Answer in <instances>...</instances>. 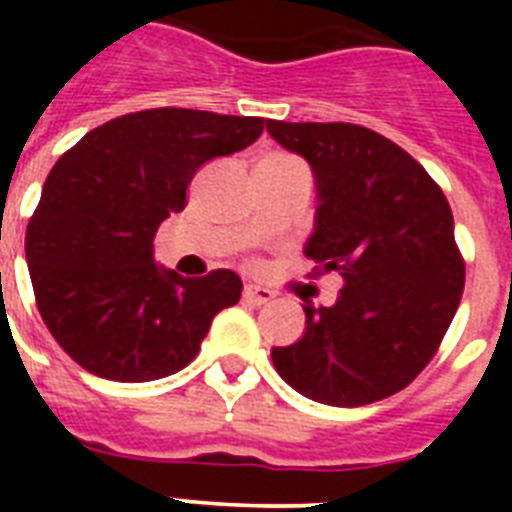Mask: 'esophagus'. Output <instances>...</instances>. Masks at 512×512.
I'll use <instances>...</instances> for the list:
<instances>
[{
	"label": "esophagus",
	"instance_id": "34e87169",
	"mask_svg": "<svg viewBox=\"0 0 512 512\" xmlns=\"http://www.w3.org/2000/svg\"><path fill=\"white\" fill-rule=\"evenodd\" d=\"M243 300L251 302V305H266V302L274 300V295H271L269 289L253 287V284H248V287L243 289Z\"/></svg>",
	"mask_w": 512,
	"mask_h": 512
}]
</instances>
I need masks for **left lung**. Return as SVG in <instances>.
Returning <instances> with one entry per match:
<instances>
[{
  "mask_svg": "<svg viewBox=\"0 0 512 512\" xmlns=\"http://www.w3.org/2000/svg\"><path fill=\"white\" fill-rule=\"evenodd\" d=\"M266 130L315 171L310 277H343L336 305H302L305 336L271 351L274 369L336 408L405 390L436 356L464 292L446 194L408 151L354 122L269 120Z\"/></svg>",
  "mask_w": 512,
  "mask_h": 512,
  "instance_id": "left-lung-1",
  "label": "left lung"
}]
</instances>
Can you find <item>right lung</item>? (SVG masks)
<instances>
[{"instance_id":"add662e5","label":"right lung","mask_w":512,"mask_h":512,"mask_svg":"<svg viewBox=\"0 0 512 512\" xmlns=\"http://www.w3.org/2000/svg\"><path fill=\"white\" fill-rule=\"evenodd\" d=\"M261 133L264 117L158 107L104 122L58 158L27 223L25 256L40 318L76 364L151 382L200 354L243 282L230 269L192 279L161 269L153 235L187 207L202 164Z\"/></svg>"}]
</instances>
